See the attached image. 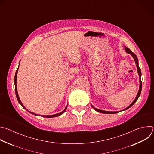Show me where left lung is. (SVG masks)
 <instances>
[{"mask_svg":"<svg viewBox=\"0 0 154 154\" xmlns=\"http://www.w3.org/2000/svg\"><path fill=\"white\" fill-rule=\"evenodd\" d=\"M124 48H125V50L126 52H127V53L130 54L131 56L133 57V58H134V60H135V64H136V65H137V68L138 73L139 77H140V88H139V91H138V94H137V96L136 98L135 99V100L133 101V102L131 103V104H130L128 107H127L126 108H125L124 109H123V110H125V109H127L129 108L130 107H131V106H132V105H134V104L137 102V100H138V97H140V94H141V89H142V82H141V69H140V67H139V65H138V58H137V55H136L134 53H133L132 52H131V51H130L128 48H127V47H125V46H124ZM91 106H92L93 108V109H94L96 111H97V112H100V113H105V114H114V113H119V112H108V111L101 110V109H97V108H94L92 105H91ZM123 110H122V111H123Z\"/></svg>","mask_w":154,"mask_h":154,"instance_id":"obj_1","label":"left lung"}]
</instances>
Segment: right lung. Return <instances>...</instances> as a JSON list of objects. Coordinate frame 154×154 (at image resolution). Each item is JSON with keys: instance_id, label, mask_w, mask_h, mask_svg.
I'll list each match as a JSON object with an SVG mask.
<instances>
[{"instance_id": "add662e5", "label": "right lung", "mask_w": 154, "mask_h": 154, "mask_svg": "<svg viewBox=\"0 0 154 154\" xmlns=\"http://www.w3.org/2000/svg\"><path fill=\"white\" fill-rule=\"evenodd\" d=\"M18 69H19V67H18V68H17V71H16V74H15V77H14V85H15V93H16V97H17V100H18V102H19V103L20 104V105L23 106L24 108H26V107L23 105V104L22 103V102H21V101H20V99H19V96H18V94H17V85H16V79H17V71H18ZM66 109H67V106H66V108H64V109L63 111H62L61 112H60V113H57V114H55V115H41V116L42 117H45V118H54V117H56V116H60V115H62V114H63L64 112H65V111L66 110ZM26 109H27L26 108ZM29 113H30L31 114H33V115H36V116H38V115L37 114H35V113H32V112H30V111H29V110H27Z\"/></svg>"}]
</instances>
